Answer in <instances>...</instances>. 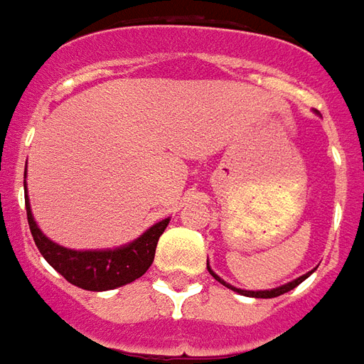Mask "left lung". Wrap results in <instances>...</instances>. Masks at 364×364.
Wrapping results in <instances>:
<instances>
[{"mask_svg":"<svg viewBox=\"0 0 364 364\" xmlns=\"http://www.w3.org/2000/svg\"><path fill=\"white\" fill-rule=\"evenodd\" d=\"M208 267V265H206ZM208 273L213 274L216 281L220 282V284H224V287H228V289H232L234 292H240V294H244V296H252V298H274V296H281V294H284V292H289V290H292L294 287H298L300 282L304 281V279H308L310 274H312V271L310 273L302 274V277H298V279H294V281L287 282V284H282V287H277V289H271V290H242V289H236V287H232V284H228L226 281H222L218 274L214 273L213 269L208 267Z\"/></svg>","mask_w":364,"mask_h":364,"instance_id":"1","label":"left lung"}]
</instances>
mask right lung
Listing matches in <instances>:
<instances>
[{
	"mask_svg": "<svg viewBox=\"0 0 364 364\" xmlns=\"http://www.w3.org/2000/svg\"><path fill=\"white\" fill-rule=\"evenodd\" d=\"M27 187V183H25ZM25 206H27L28 228L33 234L38 252L44 259L50 263L68 282L83 290H112L122 284L140 279L150 269L156 245L159 236L169 224V218L154 224L151 228L144 232L142 236L127 245H120L117 250H87L77 252L64 245L54 244L52 240L44 236L41 228L36 226L35 216L31 213V203L25 195Z\"/></svg>",
	"mask_w": 364,
	"mask_h": 364,
	"instance_id": "1",
	"label": "right lung"
}]
</instances>
